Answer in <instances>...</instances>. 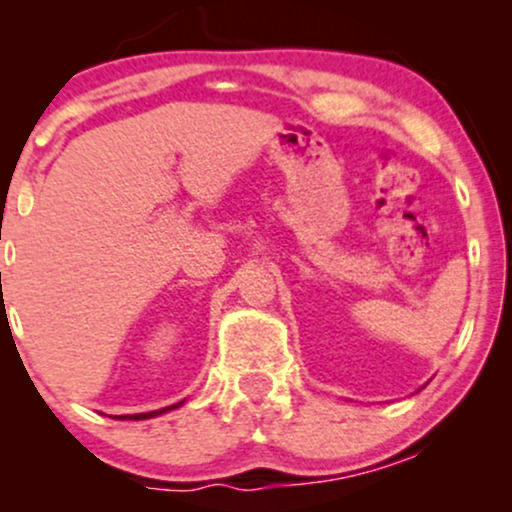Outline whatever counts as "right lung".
<instances>
[{
  "label": "right lung",
  "instance_id": "1",
  "mask_svg": "<svg viewBox=\"0 0 512 512\" xmlns=\"http://www.w3.org/2000/svg\"><path fill=\"white\" fill-rule=\"evenodd\" d=\"M182 402L178 404H170L166 409H156V411H146V414H129V416H115V419H129V421H142V419H151V416H158V414H166L170 409H178Z\"/></svg>",
  "mask_w": 512,
  "mask_h": 512
}]
</instances>
